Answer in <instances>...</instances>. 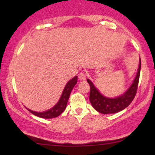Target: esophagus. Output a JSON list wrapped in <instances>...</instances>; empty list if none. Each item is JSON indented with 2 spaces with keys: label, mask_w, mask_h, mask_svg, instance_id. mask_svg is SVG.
Wrapping results in <instances>:
<instances>
[{
  "label": "esophagus",
  "mask_w": 155,
  "mask_h": 155,
  "mask_svg": "<svg viewBox=\"0 0 155 155\" xmlns=\"http://www.w3.org/2000/svg\"><path fill=\"white\" fill-rule=\"evenodd\" d=\"M78 78H79L80 80H86V75L84 73H80L78 75Z\"/></svg>",
  "instance_id": "1"
}]
</instances>
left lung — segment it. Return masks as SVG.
Here are the masks:
<instances>
[{
  "instance_id": "1",
  "label": "left lung",
  "mask_w": 155,
  "mask_h": 155,
  "mask_svg": "<svg viewBox=\"0 0 155 155\" xmlns=\"http://www.w3.org/2000/svg\"><path fill=\"white\" fill-rule=\"evenodd\" d=\"M141 68V60L140 58L139 68L137 75L133 80L130 87L125 92L124 94L118 96L116 98H109L103 96L99 90L95 87L94 84L87 79V81L90 86V101L93 108L99 113L104 114H115L119 112L130 105L136 94L137 85H138L140 74Z\"/></svg>"
}]
</instances>
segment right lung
<instances>
[{"label":"right lung","instance_id":"1","mask_svg":"<svg viewBox=\"0 0 155 155\" xmlns=\"http://www.w3.org/2000/svg\"><path fill=\"white\" fill-rule=\"evenodd\" d=\"M78 82V77L75 76L73 78H72L71 80L68 82V83L65 85L64 90L63 91L62 95H61L60 99L58 101L54 107L51 108L50 109L47 110V111H43V112H37L31 110L27 109L29 112L34 115L38 116V117L43 118H54L58 116L60 114L63 113L65 111V108H66L70 94L72 90H73L74 86L77 84Z\"/></svg>","mask_w":155,"mask_h":155}]
</instances>
